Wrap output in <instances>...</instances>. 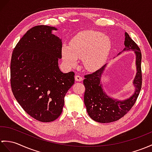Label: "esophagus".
<instances>
[{"label": "esophagus", "instance_id": "esophagus-1", "mask_svg": "<svg viewBox=\"0 0 152 152\" xmlns=\"http://www.w3.org/2000/svg\"><path fill=\"white\" fill-rule=\"evenodd\" d=\"M75 80L76 81V82H82V81L83 80V77L80 75H76L75 76Z\"/></svg>", "mask_w": 152, "mask_h": 152}]
</instances>
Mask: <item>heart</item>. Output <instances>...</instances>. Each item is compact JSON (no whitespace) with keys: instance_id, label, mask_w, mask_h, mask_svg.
<instances>
[{"instance_id":"b5f03b06","label":"heart","mask_w":152,"mask_h":152,"mask_svg":"<svg viewBox=\"0 0 152 152\" xmlns=\"http://www.w3.org/2000/svg\"><path fill=\"white\" fill-rule=\"evenodd\" d=\"M111 46L110 39L106 35L100 31H85L74 37L69 46H63L62 57L69 66H76L77 58H81L87 70H96L103 65Z\"/></svg>"}]
</instances>
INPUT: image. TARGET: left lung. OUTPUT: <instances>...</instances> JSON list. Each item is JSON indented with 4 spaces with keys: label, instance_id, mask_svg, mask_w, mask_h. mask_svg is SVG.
<instances>
[{
    "label": "left lung",
    "instance_id": "obj_1",
    "mask_svg": "<svg viewBox=\"0 0 152 152\" xmlns=\"http://www.w3.org/2000/svg\"><path fill=\"white\" fill-rule=\"evenodd\" d=\"M124 45L125 48L122 52L132 50L136 56L137 72L133 82L135 89L129 98L119 100L108 96L105 93L102 85L101 77L106 65L96 72L85 76L83 84L86 91L84 93V104L88 115L96 122L109 123L118 121L132 109L138 98L142 87V54L138 45L132 39L127 32H125Z\"/></svg>",
    "mask_w": 152,
    "mask_h": 152
}]
</instances>
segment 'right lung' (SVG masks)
<instances>
[{"label":"right lung","instance_id":"add662e5","mask_svg":"<svg viewBox=\"0 0 152 152\" xmlns=\"http://www.w3.org/2000/svg\"><path fill=\"white\" fill-rule=\"evenodd\" d=\"M57 28L46 25L31 28L13 51L10 75L15 99L31 117L43 122L57 119L64 97L75 83V73H63L58 66L61 39L52 34Z\"/></svg>","mask_w":152,"mask_h":152}]
</instances>
